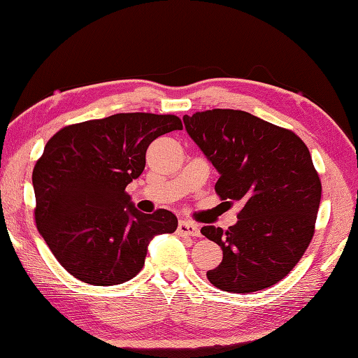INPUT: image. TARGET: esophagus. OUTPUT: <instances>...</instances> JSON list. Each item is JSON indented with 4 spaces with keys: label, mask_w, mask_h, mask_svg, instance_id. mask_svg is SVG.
<instances>
[{
    "label": "esophagus",
    "mask_w": 358,
    "mask_h": 358,
    "mask_svg": "<svg viewBox=\"0 0 358 358\" xmlns=\"http://www.w3.org/2000/svg\"><path fill=\"white\" fill-rule=\"evenodd\" d=\"M178 233L180 236H192V237H199V236H201V233H199V228L196 227V224L189 222V220L179 222Z\"/></svg>",
    "instance_id": "obj_1"
}]
</instances>
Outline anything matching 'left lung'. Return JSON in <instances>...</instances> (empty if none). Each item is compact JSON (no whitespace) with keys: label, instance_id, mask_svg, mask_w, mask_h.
<instances>
[{"label":"left lung","instance_id":"obj_1","mask_svg":"<svg viewBox=\"0 0 358 358\" xmlns=\"http://www.w3.org/2000/svg\"><path fill=\"white\" fill-rule=\"evenodd\" d=\"M187 134L220 174L215 192L242 210L227 231L203 227L223 250L208 272L218 289L248 294L289 273L315 234L321 179L306 144L294 131L241 110L184 116Z\"/></svg>","mask_w":358,"mask_h":358}]
</instances>
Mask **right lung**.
Returning a JSON list of instances; mask_svg holds the SVG:
<instances>
[{"label": "right lung", "instance_id": "right-lung-1", "mask_svg": "<svg viewBox=\"0 0 358 358\" xmlns=\"http://www.w3.org/2000/svg\"><path fill=\"white\" fill-rule=\"evenodd\" d=\"M173 130H182L174 115L117 113L66 125L45 144L33 169L34 218L75 278L94 286L129 281L154 236L178 228L173 212L143 214L125 192L143 173L149 144Z\"/></svg>", "mask_w": 358, "mask_h": 358}]
</instances>
